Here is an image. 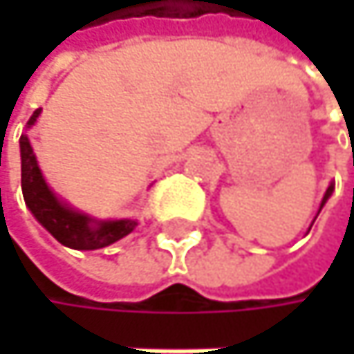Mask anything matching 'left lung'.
Here are the masks:
<instances>
[{
	"mask_svg": "<svg viewBox=\"0 0 354 354\" xmlns=\"http://www.w3.org/2000/svg\"><path fill=\"white\" fill-rule=\"evenodd\" d=\"M332 190H334V186H332V184H330V186H328V190H326V194H324V201H322V207H324V203H326V201H328V196H330V194H332Z\"/></svg>",
	"mask_w": 354,
	"mask_h": 354,
	"instance_id": "1",
	"label": "left lung"
}]
</instances>
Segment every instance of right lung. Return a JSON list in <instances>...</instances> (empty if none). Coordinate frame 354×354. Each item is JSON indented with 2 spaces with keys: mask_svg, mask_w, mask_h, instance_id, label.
Segmentation results:
<instances>
[{
  "mask_svg": "<svg viewBox=\"0 0 354 354\" xmlns=\"http://www.w3.org/2000/svg\"><path fill=\"white\" fill-rule=\"evenodd\" d=\"M40 110L28 120V127L35 124ZM20 156H22V194L36 219L48 230V234L63 246L73 250H98L110 246L131 234L137 225L133 219L118 221H92L90 217L71 211L48 190L44 178L38 170L30 141L26 135L20 137Z\"/></svg>",
  "mask_w": 354,
  "mask_h": 354,
  "instance_id": "obj_1",
  "label": "right lung"
}]
</instances>
